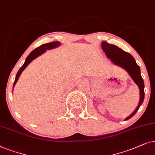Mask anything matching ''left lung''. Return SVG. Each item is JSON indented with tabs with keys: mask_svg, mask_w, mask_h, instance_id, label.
Wrapping results in <instances>:
<instances>
[{
	"mask_svg": "<svg viewBox=\"0 0 155 155\" xmlns=\"http://www.w3.org/2000/svg\"><path fill=\"white\" fill-rule=\"evenodd\" d=\"M101 47L104 52L106 53V57L110 59V61L115 65L123 68L130 76L132 79L138 86V88L140 89L139 104L134 112L125 119V120H127L137 113L140 106L142 104L144 98H145V91H144L145 85H144V81L141 76L140 68L137 64L135 59L130 54L123 51L122 49L119 48L118 47L108 44L106 41H104L101 43Z\"/></svg>",
	"mask_w": 155,
	"mask_h": 155,
	"instance_id": "1",
	"label": "left lung"
}]
</instances>
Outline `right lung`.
<instances>
[{
	"mask_svg": "<svg viewBox=\"0 0 155 155\" xmlns=\"http://www.w3.org/2000/svg\"><path fill=\"white\" fill-rule=\"evenodd\" d=\"M59 45H60V42L57 41V42H52L47 43V44H43L41 45V46L37 47L35 49H34V50H33L32 52L28 55V57H27L25 59V61L24 64L20 67L19 71H18L17 74H16L15 79V81H14L13 88H14V86L15 85V84L17 83L18 78L20 77V74H21L22 71H23V70L28 67V65L33 60V59L37 58L38 56H40V55L42 54L45 52L47 49H51L54 48H56V47L59 46Z\"/></svg>",
	"mask_w": 155,
	"mask_h": 155,
	"instance_id": "right-lung-1",
	"label": "right lung"
}]
</instances>
